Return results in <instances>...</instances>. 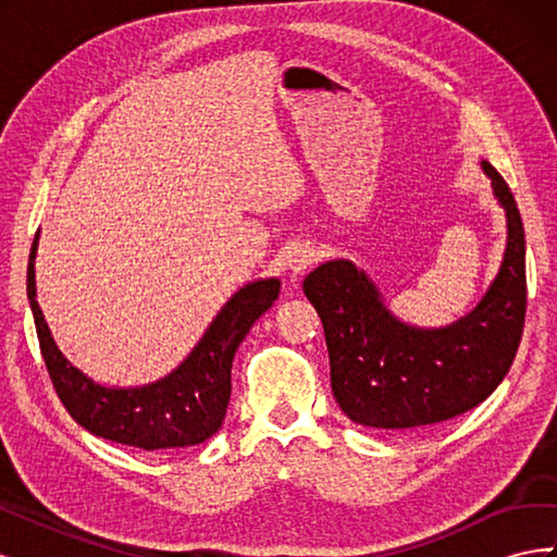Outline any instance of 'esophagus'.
Returning a JSON list of instances; mask_svg holds the SVG:
<instances>
[{
	"instance_id": "1",
	"label": "esophagus",
	"mask_w": 557,
	"mask_h": 557,
	"mask_svg": "<svg viewBox=\"0 0 557 557\" xmlns=\"http://www.w3.org/2000/svg\"><path fill=\"white\" fill-rule=\"evenodd\" d=\"M315 262V248L311 244H295L288 252V269L293 276H301Z\"/></svg>"
}]
</instances>
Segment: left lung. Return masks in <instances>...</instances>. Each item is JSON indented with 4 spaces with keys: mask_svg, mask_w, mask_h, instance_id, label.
<instances>
[{
    "mask_svg": "<svg viewBox=\"0 0 557 557\" xmlns=\"http://www.w3.org/2000/svg\"><path fill=\"white\" fill-rule=\"evenodd\" d=\"M507 215V248L479 305L444 327L404 323L376 283L350 260H327L305 278L323 320L332 393L352 423L423 428L474 409L504 381L525 323V232L516 199L481 160Z\"/></svg>",
    "mask_w": 557,
    "mask_h": 557,
    "instance_id": "1",
    "label": "left lung"
}]
</instances>
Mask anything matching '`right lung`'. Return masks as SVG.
Instances as JSON below:
<instances>
[{
    "label": "right lung",
    "instance_id": "add662e5",
    "mask_svg": "<svg viewBox=\"0 0 557 557\" xmlns=\"http://www.w3.org/2000/svg\"><path fill=\"white\" fill-rule=\"evenodd\" d=\"M37 248L39 232L29 250L27 299L50 381L76 423L102 440L144 450L188 448L211 440L227 413L234 352L252 323L278 299L281 281L258 278L234 293L188 358L166 376L117 387L90 379L58 348L37 301Z\"/></svg>",
    "mask_w": 557,
    "mask_h": 557
}]
</instances>
